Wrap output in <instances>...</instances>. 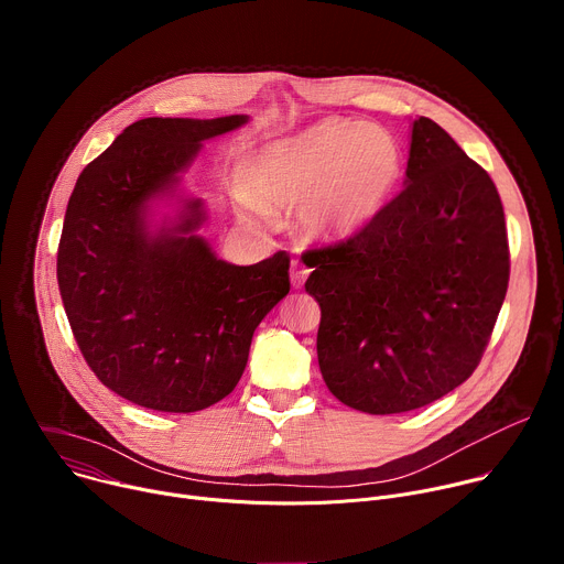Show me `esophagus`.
<instances>
[{"mask_svg":"<svg viewBox=\"0 0 564 564\" xmlns=\"http://www.w3.org/2000/svg\"><path fill=\"white\" fill-rule=\"evenodd\" d=\"M307 274H310V270H307L303 263L292 261V268H290V281H292V288H294V290H301V288H303V283H305V279H307Z\"/></svg>","mask_w":564,"mask_h":564,"instance_id":"34e87169","label":"esophagus"}]
</instances>
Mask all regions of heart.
I'll use <instances>...</instances> for the list:
<instances>
[{
  "mask_svg": "<svg viewBox=\"0 0 564 564\" xmlns=\"http://www.w3.org/2000/svg\"><path fill=\"white\" fill-rule=\"evenodd\" d=\"M404 155L381 127L341 118L261 147L246 167L252 196L240 198V216L270 223L272 207L301 200L296 220L305 236L330 240L372 220L394 192Z\"/></svg>",
  "mask_w": 564,
  "mask_h": 564,
  "instance_id": "1",
  "label": "heart"
}]
</instances>
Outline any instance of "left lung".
Segmentation results:
<instances>
[{"label":"left lung","instance_id":"obj_1","mask_svg":"<svg viewBox=\"0 0 564 564\" xmlns=\"http://www.w3.org/2000/svg\"><path fill=\"white\" fill-rule=\"evenodd\" d=\"M301 259L321 307V375L370 415L422 409L464 383L509 288L500 194L431 118L413 122L401 194L355 236Z\"/></svg>","mask_w":564,"mask_h":564}]
</instances>
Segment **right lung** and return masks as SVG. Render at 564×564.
I'll return each instance as SVG.
<instances>
[{"mask_svg": "<svg viewBox=\"0 0 564 564\" xmlns=\"http://www.w3.org/2000/svg\"><path fill=\"white\" fill-rule=\"evenodd\" d=\"M248 116L144 118L79 174L57 248V283L79 352L131 404L196 413L246 370L263 316L290 292V257L220 261L196 234L200 200L158 229L149 207L174 196L203 140Z\"/></svg>", "mask_w": 564, "mask_h": 564, "instance_id": "add662e5", "label": "right lung"}]
</instances>
